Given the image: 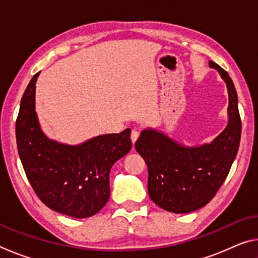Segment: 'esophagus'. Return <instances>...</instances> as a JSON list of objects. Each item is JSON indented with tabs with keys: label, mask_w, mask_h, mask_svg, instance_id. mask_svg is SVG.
I'll return each instance as SVG.
<instances>
[{
	"label": "esophagus",
	"mask_w": 258,
	"mask_h": 258,
	"mask_svg": "<svg viewBox=\"0 0 258 258\" xmlns=\"http://www.w3.org/2000/svg\"><path fill=\"white\" fill-rule=\"evenodd\" d=\"M139 135H140V132L138 130H133L132 133H131V140H132L133 145L135 143V141L139 139Z\"/></svg>",
	"instance_id": "obj_1"
}]
</instances>
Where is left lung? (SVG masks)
<instances>
[{
  "label": "left lung",
  "mask_w": 258,
  "mask_h": 258,
  "mask_svg": "<svg viewBox=\"0 0 258 258\" xmlns=\"http://www.w3.org/2000/svg\"><path fill=\"white\" fill-rule=\"evenodd\" d=\"M226 83L229 123L214 141L185 147L158 131L147 128L135 142V149L148 166V192L165 211L185 214L204 207L215 197L237 156L241 137L238 95L223 68L209 61Z\"/></svg>",
  "instance_id": "obj_1"
}]
</instances>
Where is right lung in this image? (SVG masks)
I'll use <instances>...</instances> for the list:
<instances>
[{"label": "right lung", "instance_id": "right-lung-1", "mask_svg": "<svg viewBox=\"0 0 258 258\" xmlns=\"http://www.w3.org/2000/svg\"><path fill=\"white\" fill-rule=\"evenodd\" d=\"M35 74L21 98L16 138L21 164L42 203L63 215L90 217L101 211L110 196L112 165L132 148L131 130L103 134L82 145L68 146L42 132L35 111Z\"/></svg>", "mask_w": 258, "mask_h": 258}]
</instances>
